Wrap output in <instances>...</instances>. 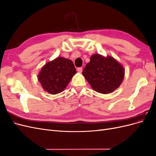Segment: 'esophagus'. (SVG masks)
<instances>
[{"label": "esophagus", "instance_id": "1", "mask_svg": "<svg viewBox=\"0 0 156 156\" xmlns=\"http://www.w3.org/2000/svg\"><path fill=\"white\" fill-rule=\"evenodd\" d=\"M77 72H78L79 73H81L82 71H83V68H81V67L78 68L77 69Z\"/></svg>", "mask_w": 156, "mask_h": 156}]
</instances>
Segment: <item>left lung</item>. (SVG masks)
Segmentation results:
<instances>
[{
    "label": "left lung",
    "mask_w": 156,
    "mask_h": 156,
    "mask_svg": "<svg viewBox=\"0 0 156 156\" xmlns=\"http://www.w3.org/2000/svg\"><path fill=\"white\" fill-rule=\"evenodd\" d=\"M83 75L94 90L106 94L119 87L124 77V68L112 56L94 54Z\"/></svg>",
    "instance_id": "obj_1"
}]
</instances>
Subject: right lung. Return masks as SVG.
Segmentation results:
<instances>
[{
	"instance_id": "obj_1",
	"label": "right lung",
	"mask_w": 156,
	"mask_h": 156,
	"mask_svg": "<svg viewBox=\"0 0 156 156\" xmlns=\"http://www.w3.org/2000/svg\"><path fill=\"white\" fill-rule=\"evenodd\" d=\"M76 73L72 60L57 57L45 64L37 75V79L45 91L51 94L62 92Z\"/></svg>"
}]
</instances>
